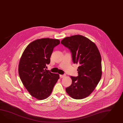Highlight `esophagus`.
Instances as JSON below:
<instances>
[{"mask_svg": "<svg viewBox=\"0 0 123 123\" xmlns=\"http://www.w3.org/2000/svg\"><path fill=\"white\" fill-rule=\"evenodd\" d=\"M60 78H63V77H64L65 76V75H64V74L60 75Z\"/></svg>", "mask_w": 123, "mask_h": 123, "instance_id": "esophagus-1", "label": "esophagus"}]
</instances>
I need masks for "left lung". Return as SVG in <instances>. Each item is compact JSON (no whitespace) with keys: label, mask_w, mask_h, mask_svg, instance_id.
<instances>
[{"label":"left lung","mask_w":123,"mask_h":123,"mask_svg":"<svg viewBox=\"0 0 123 123\" xmlns=\"http://www.w3.org/2000/svg\"><path fill=\"white\" fill-rule=\"evenodd\" d=\"M61 43L68 48L74 63H79L78 76H71L72 84L66 88L72 98L80 99L90 95L102 75L101 57L95 43L81 35L66 37Z\"/></svg>","instance_id":"8db88e82"}]
</instances>
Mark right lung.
Here are the masks:
<instances>
[{
  "instance_id": "right-lung-1",
  "label": "right lung",
  "mask_w": 123,
  "mask_h": 123,
  "mask_svg": "<svg viewBox=\"0 0 123 123\" xmlns=\"http://www.w3.org/2000/svg\"><path fill=\"white\" fill-rule=\"evenodd\" d=\"M59 39L43 38L31 43L25 49L18 65L22 83L31 96L38 99L50 96L60 78L58 74L47 70L54 48Z\"/></svg>"
}]
</instances>
